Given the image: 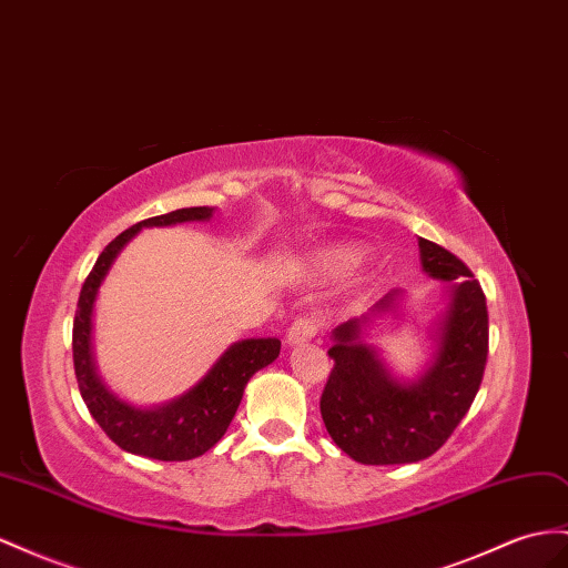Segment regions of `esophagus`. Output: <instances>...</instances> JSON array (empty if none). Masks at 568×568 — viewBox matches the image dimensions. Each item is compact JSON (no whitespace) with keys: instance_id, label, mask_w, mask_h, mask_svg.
<instances>
[{"instance_id":"34e87169","label":"esophagus","mask_w":568,"mask_h":568,"mask_svg":"<svg viewBox=\"0 0 568 568\" xmlns=\"http://www.w3.org/2000/svg\"><path fill=\"white\" fill-rule=\"evenodd\" d=\"M315 334H317V322L313 317H298V320H294V325H291L286 332V344L288 346L305 344V342H311Z\"/></svg>"}]
</instances>
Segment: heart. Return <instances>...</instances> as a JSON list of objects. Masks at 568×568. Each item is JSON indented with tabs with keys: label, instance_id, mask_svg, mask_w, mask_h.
<instances>
[{
	"label": "heart",
	"instance_id": "heart-1",
	"mask_svg": "<svg viewBox=\"0 0 568 568\" xmlns=\"http://www.w3.org/2000/svg\"><path fill=\"white\" fill-rule=\"evenodd\" d=\"M365 260V251L356 243H332L305 255L298 263V272L315 282H332L346 277Z\"/></svg>",
	"mask_w": 568,
	"mask_h": 568
}]
</instances>
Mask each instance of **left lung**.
<instances>
[{"label": "left lung", "instance_id": "1", "mask_svg": "<svg viewBox=\"0 0 568 568\" xmlns=\"http://www.w3.org/2000/svg\"><path fill=\"white\" fill-rule=\"evenodd\" d=\"M420 267L444 284V308L427 336L433 354L416 377L394 375L365 342L379 322L404 317L406 291L392 288L371 311L332 332L334 371L320 413L336 447L365 466L416 464L433 456L468 413L487 361V305L470 270L447 248L418 239Z\"/></svg>", "mask_w": 568, "mask_h": 568}]
</instances>
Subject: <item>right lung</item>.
Here are the masks:
<instances>
[{"label":"right lung","mask_w":568,"mask_h":568,"mask_svg":"<svg viewBox=\"0 0 568 568\" xmlns=\"http://www.w3.org/2000/svg\"><path fill=\"white\" fill-rule=\"evenodd\" d=\"M214 207H181L133 224L102 251L93 272L81 288L73 320V367L90 416L121 449L158 462H191L217 444L234 420L248 379L277 361L282 342L277 336L241 339L226 346L210 371L191 389L158 406H135L114 394L98 373L93 354V313L100 286L116 263L119 253L150 226H174L183 222H210Z\"/></svg>","instance_id":"add662e5"}]
</instances>
